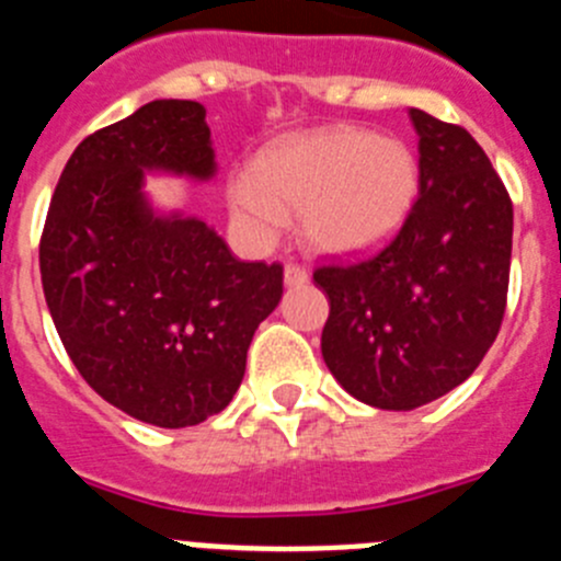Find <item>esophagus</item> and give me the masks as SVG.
I'll use <instances>...</instances> for the list:
<instances>
[{
	"instance_id": "obj_1",
	"label": "esophagus",
	"mask_w": 561,
	"mask_h": 561,
	"mask_svg": "<svg viewBox=\"0 0 561 561\" xmlns=\"http://www.w3.org/2000/svg\"><path fill=\"white\" fill-rule=\"evenodd\" d=\"M308 282V271L301 265H287L285 267V287H301Z\"/></svg>"
}]
</instances>
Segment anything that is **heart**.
I'll use <instances>...</instances> for the list:
<instances>
[{
    "label": "heart",
    "instance_id": "1",
    "mask_svg": "<svg viewBox=\"0 0 561 561\" xmlns=\"http://www.w3.org/2000/svg\"><path fill=\"white\" fill-rule=\"evenodd\" d=\"M421 197V165L403 140L355 126L276 138L228 186L233 220L256 242H274L285 211L328 256H362L392 242Z\"/></svg>",
    "mask_w": 561,
    "mask_h": 561
}]
</instances>
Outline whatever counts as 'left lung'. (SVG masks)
Listing matches in <instances>:
<instances>
[{"mask_svg": "<svg viewBox=\"0 0 561 561\" xmlns=\"http://www.w3.org/2000/svg\"><path fill=\"white\" fill-rule=\"evenodd\" d=\"M421 197L378 256L319 267L330 316L321 355L350 396L409 412L460 387L505 313L514 208L491 160L462 126L409 110Z\"/></svg>", "mask_w": 561, "mask_h": 561, "instance_id": "8db88e82", "label": "left lung"}]
</instances>
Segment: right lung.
<instances>
[{
	"label": "right lung",
	"mask_w": 561,
	"mask_h": 561,
	"mask_svg": "<svg viewBox=\"0 0 561 561\" xmlns=\"http://www.w3.org/2000/svg\"><path fill=\"white\" fill-rule=\"evenodd\" d=\"M146 174L217 178L206 106L149 101L78 144L38 245L42 285L67 355L106 403L197 426L240 389L282 265L240 262L203 217L154 206Z\"/></svg>",
	"instance_id": "right-lung-1"
}]
</instances>
